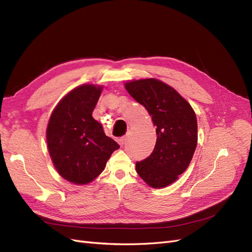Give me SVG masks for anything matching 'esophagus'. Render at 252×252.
<instances>
[{
	"instance_id": "34e87169",
	"label": "esophagus",
	"mask_w": 252,
	"mask_h": 252,
	"mask_svg": "<svg viewBox=\"0 0 252 252\" xmlns=\"http://www.w3.org/2000/svg\"><path fill=\"white\" fill-rule=\"evenodd\" d=\"M125 140H126V137H125V136H122V137L118 138V143H119L121 146H123L124 143H125Z\"/></svg>"
}]
</instances>
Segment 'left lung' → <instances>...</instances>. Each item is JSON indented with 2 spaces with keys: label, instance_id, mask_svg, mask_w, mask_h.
Masks as SVG:
<instances>
[{
  "label": "left lung",
  "instance_id": "left-lung-1",
  "mask_svg": "<svg viewBox=\"0 0 252 252\" xmlns=\"http://www.w3.org/2000/svg\"><path fill=\"white\" fill-rule=\"evenodd\" d=\"M125 89L149 112L158 134L149 158L135 163L137 174L151 188H166L193 158L198 140L195 111L174 89L154 78L126 82Z\"/></svg>",
  "mask_w": 252,
  "mask_h": 252
}]
</instances>
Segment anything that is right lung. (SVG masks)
I'll return each mask as SVG.
<instances>
[{"mask_svg":"<svg viewBox=\"0 0 252 252\" xmlns=\"http://www.w3.org/2000/svg\"><path fill=\"white\" fill-rule=\"evenodd\" d=\"M103 86H77L59 101L47 127L48 150L58 174L75 185L96 179L120 146L108 137L93 111Z\"/></svg>","mask_w":252,"mask_h":252,"instance_id":"1","label":"right lung"}]
</instances>
